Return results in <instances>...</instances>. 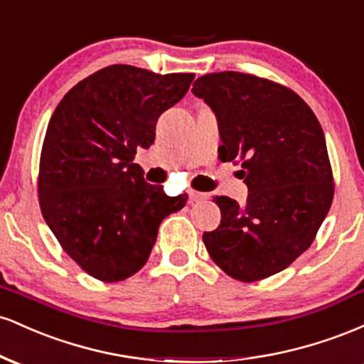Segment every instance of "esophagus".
<instances>
[{"label": "esophagus", "instance_id": "34e87169", "mask_svg": "<svg viewBox=\"0 0 364 364\" xmlns=\"http://www.w3.org/2000/svg\"><path fill=\"white\" fill-rule=\"evenodd\" d=\"M188 198H190V202H200V200H205L207 195L202 193V191L188 190Z\"/></svg>", "mask_w": 364, "mask_h": 364}]
</instances>
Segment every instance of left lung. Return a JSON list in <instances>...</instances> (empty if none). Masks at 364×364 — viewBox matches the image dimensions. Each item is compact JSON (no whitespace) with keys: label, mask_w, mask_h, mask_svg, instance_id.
Instances as JSON below:
<instances>
[{"label":"left lung","mask_w":364,"mask_h":364,"mask_svg":"<svg viewBox=\"0 0 364 364\" xmlns=\"http://www.w3.org/2000/svg\"><path fill=\"white\" fill-rule=\"evenodd\" d=\"M191 92L215 112L219 159L240 162L250 191L243 207L214 196L220 224L202 240L229 277L262 281L310 248L332 205L323 129L294 90L257 75L208 73Z\"/></svg>","instance_id":"left-lung-1"}]
</instances>
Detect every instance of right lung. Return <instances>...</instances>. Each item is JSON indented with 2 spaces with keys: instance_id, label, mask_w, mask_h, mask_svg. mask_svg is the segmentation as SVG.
<instances>
[{
  "instance_id": "right-lung-1",
  "label": "right lung",
  "mask_w": 364,
  "mask_h": 364,
  "mask_svg": "<svg viewBox=\"0 0 364 364\" xmlns=\"http://www.w3.org/2000/svg\"><path fill=\"white\" fill-rule=\"evenodd\" d=\"M195 73L159 75L111 65L83 78L54 109L41 150L37 193L44 220L78 267L102 282L145 265L159 224L181 210L133 164L159 116L183 99Z\"/></svg>"
}]
</instances>
